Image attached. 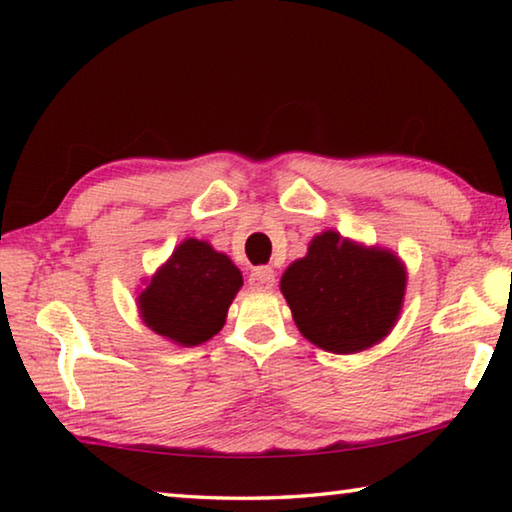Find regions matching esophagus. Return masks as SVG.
Returning <instances> with one entry per match:
<instances>
[{
	"label": "esophagus",
	"mask_w": 512,
	"mask_h": 512,
	"mask_svg": "<svg viewBox=\"0 0 512 512\" xmlns=\"http://www.w3.org/2000/svg\"><path fill=\"white\" fill-rule=\"evenodd\" d=\"M248 284L253 289H271L275 284V273L271 266H257L248 275Z\"/></svg>",
	"instance_id": "obj_1"
}]
</instances>
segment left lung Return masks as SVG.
I'll use <instances>...</instances> for the list:
<instances>
[{"instance_id":"obj_1","label":"left lung","mask_w":512,"mask_h":512,"mask_svg":"<svg viewBox=\"0 0 512 512\" xmlns=\"http://www.w3.org/2000/svg\"><path fill=\"white\" fill-rule=\"evenodd\" d=\"M406 273L388 250L363 248L327 230L307 257L282 275L280 289L305 339L336 354L361 352L391 332Z\"/></svg>"}]
</instances>
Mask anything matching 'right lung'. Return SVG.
Returning <instances> with one entry per match:
<instances>
[{"label": "right lung", "instance_id": "right-lung-1", "mask_svg": "<svg viewBox=\"0 0 512 512\" xmlns=\"http://www.w3.org/2000/svg\"><path fill=\"white\" fill-rule=\"evenodd\" d=\"M241 284L228 257L205 241L187 239L140 293V314L155 334L189 348L219 332Z\"/></svg>", "mask_w": 512, "mask_h": 512}]
</instances>
